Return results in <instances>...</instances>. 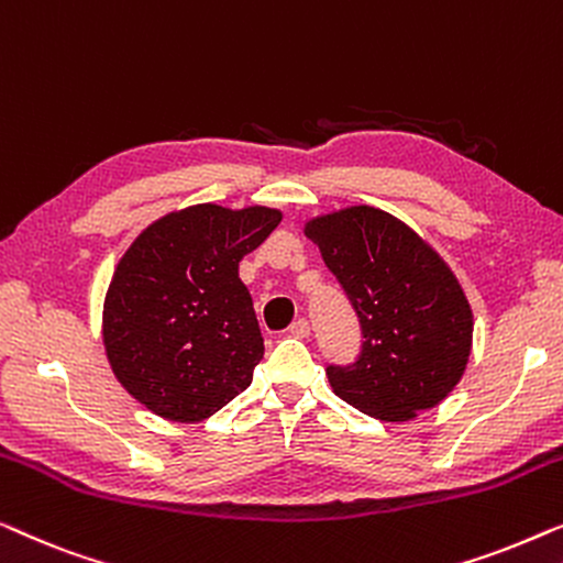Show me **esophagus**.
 I'll list each match as a JSON object with an SVG mask.
<instances>
[{"instance_id":"esophagus-1","label":"esophagus","mask_w":563,"mask_h":563,"mask_svg":"<svg viewBox=\"0 0 563 563\" xmlns=\"http://www.w3.org/2000/svg\"><path fill=\"white\" fill-rule=\"evenodd\" d=\"M288 334L296 336V339H308V334H311V323H308L306 319H296L290 323Z\"/></svg>"}]
</instances>
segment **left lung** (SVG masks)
Listing matches in <instances>:
<instances>
[{"mask_svg": "<svg viewBox=\"0 0 563 563\" xmlns=\"http://www.w3.org/2000/svg\"><path fill=\"white\" fill-rule=\"evenodd\" d=\"M303 234L362 323L360 360L327 369L331 390L387 423L439 406L464 375L474 331L446 260L406 221L367 203L306 219Z\"/></svg>", "mask_w": 563, "mask_h": 563, "instance_id": "obj_1", "label": "left lung"}]
</instances>
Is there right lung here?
<instances>
[{
  "instance_id": "obj_1",
  "label": "right lung",
  "mask_w": 563,
  "mask_h": 563,
  "mask_svg": "<svg viewBox=\"0 0 563 563\" xmlns=\"http://www.w3.org/2000/svg\"><path fill=\"white\" fill-rule=\"evenodd\" d=\"M280 219L260 203H194L147 224L120 257L101 339L114 377L155 416L199 423L250 387L265 344L240 263Z\"/></svg>"
}]
</instances>
